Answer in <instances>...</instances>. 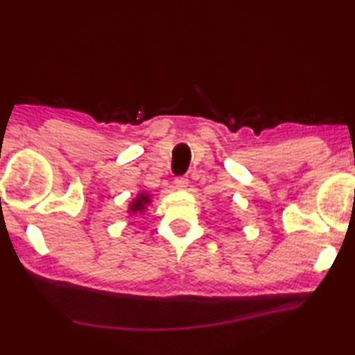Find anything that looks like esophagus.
<instances>
[{
	"label": "esophagus",
	"instance_id": "1",
	"mask_svg": "<svg viewBox=\"0 0 355 355\" xmlns=\"http://www.w3.org/2000/svg\"><path fill=\"white\" fill-rule=\"evenodd\" d=\"M188 184H189L188 178H184V177H177V178H175V187H177V189H187Z\"/></svg>",
	"mask_w": 355,
	"mask_h": 355
}]
</instances>
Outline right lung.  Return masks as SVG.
Returning <instances> with one entry per match:
<instances>
[{"mask_svg":"<svg viewBox=\"0 0 355 355\" xmlns=\"http://www.w3.org/2000/svg\"><path fill=\"white\" fill-rule=\"evenodd\" d=\"M149 201H151V199H149V196L148 194H144V193H141V194H138V198L135 199V201L130 204V209L128 211L130 212H143L144 209H146V206L149 204Z\"/></svg>","mask_w":355,"mask_h":355,"instance_id":"1","label":"right lung"}]
</instances>
